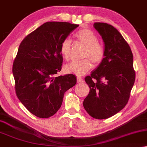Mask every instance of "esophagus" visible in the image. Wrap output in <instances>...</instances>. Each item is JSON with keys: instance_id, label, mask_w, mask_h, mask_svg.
<instances>
[{"instance_id": "1", "label": "esophagus", "mask_w": 147, "mask_h": 147, "mask_svg": "<svg viewBox=\"0 0 147 147\" xmlns=\"http://www.w3.org/2000/svg\"><path fill=\"white\" fill-rule=\"evenodd\" d=\"M77 82H78V83L83 82V80H82V78H80V77H77Z\"/></svg>"}]
</instances>
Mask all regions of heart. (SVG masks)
Instances as JSON below:
<instances>
[{"label": "heart", "mask_w": 147, "mask_h": 147, "mask_svg": "<svg viewBox=\"0 0 147 147\" xmlns=\"http://www.w3.org/2000/svg\"><path fill=\"white\" fill-rule=\"evenodd\" d=\"M76 39L86 46L84 58L82 60H74L65 66L67 73L76 76H83L92 68V64L97 66L100 64L105 56V49L99 42L98 36L89 28H82L74 35ZM71 40L66 38L62 40L60 46V52L65 60H69L71 54Z\"/></svg>", "instance_id": "1"}]
</instances>
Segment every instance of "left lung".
Here are the masks:
<instances>
[{
  "label": "left lung",
  "mask_w": 147,
  "mask_h": 147,
  "mask_svg": "<svg viewBox=\"0 0 147 147\" xmlns=\"http://www.w3.org/2000/svg\"><path fill=\"white\" fill-rule=\"evenodd\" d=\"M105 44L104 60L85 78L90 88L83 107L92 118L107 119L125 107L135 80L133 54L121 33L112 26L96 22Z\"/></svg>",
  "instance_id": "1"
}]
</instances>
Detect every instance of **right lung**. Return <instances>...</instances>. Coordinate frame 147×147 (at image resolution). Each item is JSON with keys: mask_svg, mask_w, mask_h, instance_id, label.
I'll return each instance as SVG.
<instances>
[{"mask_svg": "<svg viewBox=\"0 0 147 147\" xmlns=\"http://www.w3.org/2000/svg\"><path fill=\"white\" fill-rule=\"evenodd\" d=\"M79 25L49 22L26 36L20 45L12 73L18 98L40 118L55 114L65 92L76 84L73 74L55 77L62 69L61 42Z\"/></svg>", "mask_w": 147, "mask_h": 147, "instance_id": "obj_1", "label": "right lung"}]
</instances>
